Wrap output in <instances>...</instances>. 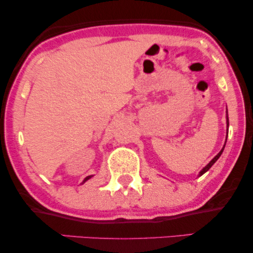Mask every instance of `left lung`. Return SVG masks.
<instances>
[{"mask_svg":"<svg viewBox=\"0 0 253 253\" xmlns=\"http://www.w3.org/2000/svg\"><path fill=\"white\" fill-rule=\"evenodd\" d=\"M226 115H227V116H226V119H227V137H228V126H229V119H228V110H227V114H226ZM226 141H227V138H226ZM223 150H224V146L222 147V150H221V151L219 152V153H217V154L215 155V157H214V158L212 159V160L210 161V164L207 165V166H205V167H204V168L202 169V170H200V172H199V176H202L203 174H205V172H206L207 170H209V169H210L211 167H212V166H213L214 164H215L217 159H219V158L221 157V154H222Z\"/></svg>","mask_w":253,"mask_h":253,"instance_id":"left-lung-1","label":"left lung"}]
</instances>
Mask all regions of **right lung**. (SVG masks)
<instances>
[{"label":"right lung","mask_w":253,"mask_h":253,"mask_svg":"<svg viewBox=\"0 0 253 253\" xmlns=\"http://www.w3.org/2000/svg\"><path fill=\"white\" fill-rule=\"evenodd\" d=\"M91 177H92V175H91V176H87V177H86V178L84 179V181H83V183H85L86 181H87V179H89V178H91Z\"/></svg>","instance_id":"add662e5"}]
</instances>
